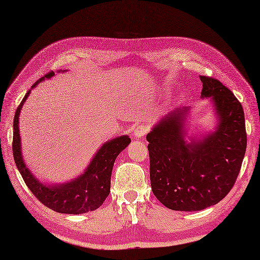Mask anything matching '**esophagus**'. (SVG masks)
<instances>
[{
    "label": "esophagus",
    "mask_w": 260,
    "mask_h": 260,
    "mask_svg": "<svg viewBox=\"0 0 260 260\" xmlns=\"http://www.w3.org/2000/svg\"><path fill=\"white\" fill-rule=\"evenodd\" d=\"M147 129H148L147 126L140 125L139 127H136V129L134 132V136L136 137V139H143V137L145 136Z\"/></svg>",
    "instance_id": "34e87169"
}]
</instances>
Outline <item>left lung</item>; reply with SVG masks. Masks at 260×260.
<instances>
[{
    "mask_svg": "<svg viewBox=\"0 0 260 260\" xmlns=\"http://www.w3.org/2000/svg\"><path fill=\"white\" fill-rule=\"evenodd\" d=\"M201 97H210L219 118L213 133L187 143L189 108L163 116L146 135L154 196L176 211H199L228 194L238 178L246 153L244 109L231 90L212 77L200 76Z\"/></svg>",
    "mask_w": 260,
    "mask_h": 260,
    "instance_id": "obj_1",
    "label": "left lung"
}]
</instances>
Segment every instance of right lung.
<instances>
[{
    "label": "right lung",
    "mask_w": 260,
    "mask_h": 260,
    "mask_svg": "<svg viewBox=\"0 0 260 260\" xmlns=\"http://www.w3.org/2000/svg\"><path fill=\"white\" fill-rule=\"evenodd\" d=\"M54 76L50 71L36 81L31 88H35L45 78ZM31 89L27 90L24 98L16 109L13 120V157L19 172L23 178L26 186L42 204L60 213L80 214L96 210L106 200L110 192V176L118 154L125 150L131 143L127 135L116 137L99 148L90 164L78 178L57 185H45L32 175L26 168L21 154V140L19 133V116L21 108L29 96Z\"/></svg>",
    "instance_id": "right-lung-1"
}]
</instances>
